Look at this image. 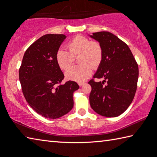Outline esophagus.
I'll return each mask as SVG.
<instances>
[{
	"mask_svg": "<svg viewBox=\"0 0 157 157\" xmlns=\"http://www.w3.org/2000/svg\"><path fill=\"white\" fill-rule=\"evenodd\" d=\"M84 83H81V82H80V83H78V85H79V86H80V87H81V86H82L83 85H84Z\"/></svg>",
	"mask_w": 157,
	"mask_h": 157,
	"instance_id": "obj_1",
	"label": "esophagus"
}]
</instances>
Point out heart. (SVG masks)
Wrapping results in <instances>:
<instances>
[{
	"mask_svg": "<svg viewBox=\"0 0 157 157\" xmlns=\"http://www.w3.org/2000/svg\"><path fill=\"white\" fill-rule=\"evenodd\" d=\"M69 51L60 48L56 52V61L59 67L65 70L79 56V65L70 67L65 72V78L70 81L82 82L92 75V67H99L103 59V48L98 41L90 40L82 35H77L67 43Z\"/></svg>",
	"mask_w": 157,
	"mask_h": 157,
	"instance_id": "b5f03b06",
	"label": "heart"
}]
</instances>
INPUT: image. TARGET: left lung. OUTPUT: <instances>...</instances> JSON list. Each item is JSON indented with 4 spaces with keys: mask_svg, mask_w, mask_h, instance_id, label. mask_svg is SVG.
Listing matches in <instances>:
<instances>
[{
    "mask_svg": "<svg viewBox=\"0 0 157 157\" xmlns=\"http://www.w3.org/2000/svg\"><path fill=\"white\" fill-rule=\"evenodd\" d=\"M90 36L103 48V59L94 78L88 84L92 90L90 104L100 115L115 117L125 112L131 104L137 89L138 65L124 42L109 32Z\"/></svg>",
    "mask_w": 157,
    "mask_h": 157,
    "instance_id": "left-lung-1",
    "label": "left lung"
}]
</instances>
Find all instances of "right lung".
<instances>
[{"mask_svg": "<svg viewBox=\"0 0 157 157\" xmlns=\"http://www.w3.org/2000/svg\"><path fill=\"white\" fill-rule=\"evenodd\" d=\"M66 38L64 34H46L26 50L19 77L24 97L39 115L57 119L73 106V94L79 86L68 81L61 84L64 74L56 61V52Z\"/></svg>", "mask_w": 157, "mask_h": 157, "instance_id": "1", "label": "right lung"}]
</instances>
